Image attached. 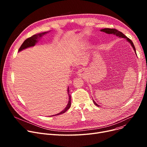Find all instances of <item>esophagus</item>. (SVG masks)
Returning a JSON list of instances; mask_svg holds the SVG:
<instances>
[{"mask_svg":"<svg viewBox=\"0 0 147 147\" xmlns=\"http://www.w3.org/2000/svg\"><path fill=\"white\" fill-rule=\"evenodd\" d=\"M84 73V71L83 69H79L78 71V74L79 76H83Z\"/></svg>","mask_w":147,"mask_h":147,"instance_id":"obj_1","label":"esophagus"}]
</instances>
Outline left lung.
<instances>
[{"label":"left lung","mask_w":147,"mask_h":147,"mask_svg":"<svg viewBox=\"0 0 147 147\" xmlns=\"http://www.w3.org/2000/svg\"><path fill=\"white\" fill-rule=\"evenodd\" d=\"M101 32H105V33H107V34H114V35H116L117 36H119L120 37H123V38H126L127 40L131 44V45H132V46L133 47L135 52H136V49H135V46H134V44L133 43L132 41L131 40L130 38H127L124 34H123V33H121V32H120V31L115 29V28H104V29H102L101 30ZM93 102L96 105V106H99V105H98L95 102L94 100L93 99Z\"/></svg>","instance_id":"left-lung-1"}]
</instances>
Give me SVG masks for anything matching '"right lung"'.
Listing matches in <instances>:
<instances>
[{
  "label": "right lung",
  "mask_w": 147,
  "mask_h": 147,
  "mask_svg": "<svg viewBox=\"0 0 147 147\" xmlns=\"http://www.w3.org/2000/svg\"><path fill=\"white\" fill-rule=\"evenodd\" d=\"M47 32H43V33H38V34H34L33 36H32V37H28V38H27V39L23 42V43L21 45V46H20V48H19V50L18 51H21L23 49H24L26 48H29V47H31V46H34L36 43L37 42V39H38V38H40L42 36H43L44 34H45L46 33H47ZM67 92H68V96H69V101H68V103L67 105V107L65 108V109L62 111L61 113L56 114L55 115H59V114H63L65 112H66L69 109V107H70L71 106V95H69V88H68V89H67Z\"/></svg>",
  "instance_id": "add662e5"
}]
</instances>
